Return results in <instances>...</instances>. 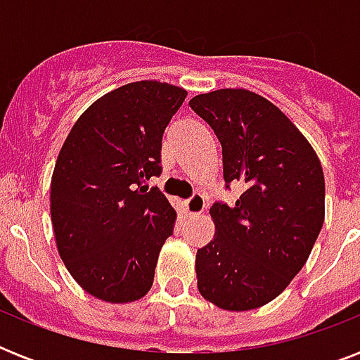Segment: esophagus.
Masks as SVG:
<instances>
[{"instance_id":"esophagus-1","label":"esophagus","mask_w":360,"mask_h":360,"mask_svg":"<svg viewBox=\"0 0 360 360\" xmlns=\"http://www.w3.org/2000/svg\"><path fill=\"white\" fill-rule=\"evenodd\" d=\"M203 209H205V198H203L200 192L192 194V196L185 202V211L188 214H200L203 213Z\"/></svg>"}]
</instances>
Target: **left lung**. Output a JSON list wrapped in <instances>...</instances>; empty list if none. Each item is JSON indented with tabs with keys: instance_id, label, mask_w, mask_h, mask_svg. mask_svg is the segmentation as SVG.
Instances as JSON below:
<instances>
[{
	"instance_id": "8db88e82",
	"label": "left lung",
	"mask_w": 360,
	"mask_h": 360,
	"mask_svg": "<svg viewBox=\"0 0 360 360\" xmlns=\"http://www.w3.org/2000/svg\"><path fill=\"white\" fill-rule=\"evenodd\" d=\"M222 146L233 205L214 203V237L196 254L198 290L219 308L267 304L307 263L325 219V179L314 147L273 103L248 89H217L188 103Z\"/></svg>"
}]
</instances>
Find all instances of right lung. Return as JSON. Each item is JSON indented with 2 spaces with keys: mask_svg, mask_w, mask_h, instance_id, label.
Segmentation results:
<instances>
[{
  "mask_svg": "<svg viewBox=\"0 0 360 360\" xmlns=\"http://www.w3.org/2000/svg\"><path fill=\"white\" fill-rule=\"evenodd\" d=\"M183 87L132 82L89 106L65 140L50 185L59 256L72 278L106 302L138 301L151 290L175 211L147 181L160 175L164 129Z\"/></svg>",
  "mask_w": 360,
  "mask_h": 360,
  "instance_id": "add662e5",
  "label": "right lung"
}]
</instances>
